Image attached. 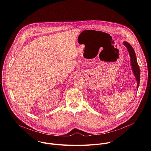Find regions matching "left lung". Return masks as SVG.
<instances>
[{
	"instance_id": "8db88e82",
	"label": "left lung",
	"mask_w": 151,
	"mask_h": 151,
	"mask_svg": "<svg viewBox=\"0 0 151 151\" xmlns=\"http://www.w3.org/2000/svg\"><path fill=\"white\" fill-rule=\"evenodd\" d=\"M123 44L127 48L130 57V63L132 65V68L133 71L134 75L136 77V81H137V89H138L139 83H140V69L139 65L137 64V60H136V54L134 52V51L132 47L127 42H123Z\"/></svg>"
}]
</instances>
